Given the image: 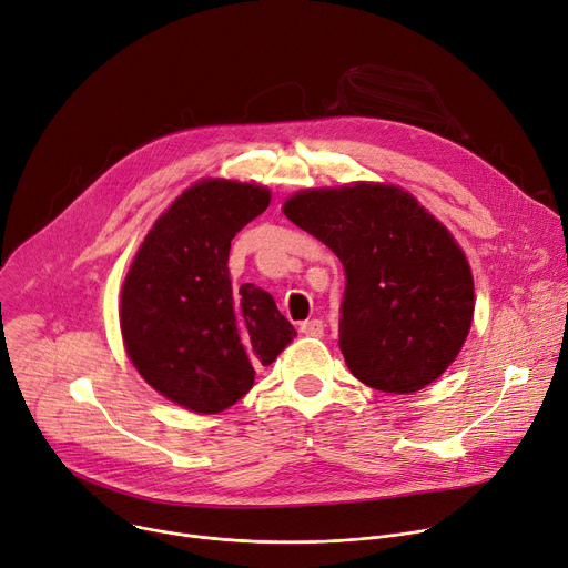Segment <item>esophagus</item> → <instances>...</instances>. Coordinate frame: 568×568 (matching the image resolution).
<instances>
[{
	"mask_svg": "<svg viewBox=\"0 0 568 568\" xmlns=\"http://www.w3.org/2000/svg\"><path fill=\"white\" fill-rule=\"evenodd\" d=\"M300 332H303V335H307V337H323V321L312 318V321L300 323Z\"/></svg>",
	"mask_w": 568,
	"mask_h": 568,
	"instance_id": "34e87169",
	"label": "esophagus"
}]
</instances>
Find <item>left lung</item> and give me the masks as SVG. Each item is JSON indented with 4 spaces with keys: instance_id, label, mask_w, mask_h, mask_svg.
<instances>
[{
    "instance_id": "1",
    "label": "left lung",
    "mask_w": 568,
    "mask_h": 568,
    "mask_svg": "<svg viewBox=\"0 0 568 568\" xmlns=\"http://www.w3.org/2000/svg\"><path fill=\"white\" fill-rule=\"evenodd\" d=\"M282 211L344 265L339 348L351 374L389 394L440 378L475 314L470 263L447 226L385 183L305 190Z\"/></svg>"
}]
</instances>
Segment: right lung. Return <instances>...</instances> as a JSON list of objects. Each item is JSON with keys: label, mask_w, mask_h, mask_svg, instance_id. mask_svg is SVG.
<instances>
[{"label": "right lung", "mask_w": 568, "mask_h": 568, "mask_svg": "<svg viewBox=\"0 0 568 568\" xmlns=\"http://www.w3.org/2000/svg\"><path fill=\"white\" fill-rule=\"evenodd\" d=\"M271 204L263 185L204 179L146 233L121 291V335L140 376L170 402L215 415L254 385L295 329L268 291L233 286L229 250Z\"/></svg>", "instance_id": "right-lung-1"}]
</instances>
